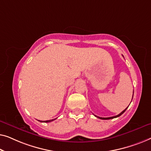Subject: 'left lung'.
Segmentation results:
<instances>
[{
    "mask_svg": "<svg viewBox=\"0 0 151 151\" xmlns=\"http://www.w3.org/2000/svg\"><path fill=\"white\" fill-rule=\"evenodd\" d=\"M132 99H133V98H132ZM127 107L126 108V109H125L124 110H123V111L121 112L120 114H119L118 115H117V116H112V117H109V118H102V117H99V116H96V115H94L95 116H96V117H97V118H100V119H102V120H109V119H113V118H117V117H119V116H120L121 115H122V114L124 113V112L126 111V109H127Z\"/></svg>",
    "mask_w": 151,
    "mask_h": 151,
    "instance_id": "obj_1",
    "label": "left lung"
}]
</instances>
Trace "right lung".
<instances>
[{"instance_id":"1","label":"right lung","mask_w":151,"mask_h":151,"mask_svg":"<svg viewBox=\"0 0 151 151\" xmlns=\"http://www.w3.org/2000/svg\"><path fill=\"white\" fill-rule=\"evenodd\" d=\"M55 119H56V118H55V119H52V120H46V121H41V120H38V121H40V122H52V121L55 120Z\"/></svg>"}]
</instances>
